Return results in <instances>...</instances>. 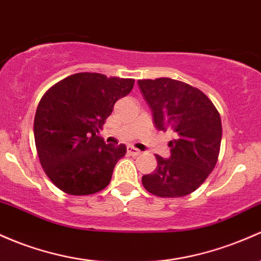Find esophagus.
I'll list each match as a JSON object with an SVG mask.
<instances>
[{"instance_id":"34e87169","label":"esophagus","mask_w":261,"mask_h":261,"mask_svg":"<svg viewBox=\"0 0 261 261\" xmlns=\"http://www.w3.org/2000/svg\"><path fill=\"white\" fill-rule=\"evenodd\" d=\"M127 153L131 156H139V154H141V151L137 150L134 146H127Z\"/></svg>"}]
</instances>
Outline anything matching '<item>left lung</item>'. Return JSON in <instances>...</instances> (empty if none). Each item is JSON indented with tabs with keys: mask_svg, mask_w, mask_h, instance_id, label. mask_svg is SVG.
<instances>
[{
	"mask_svg": "<svg viewBox=\"0 0 261 261\" xmlns=\"http://www.w3.org/2000/svg\"><path fill=\"white\" fill-rule=\"evenodd\" d=\"M140 90L160 131H172L170 159L156 154L157 167L142 176V185L159 197L192 193L205 181L218 160L222 121L205 94L170 78L139 80Z\"/></svg>",
	"mask_w": 261,
	"mask_h": 261,
	"instance_id": "1",
	"label": "left lung"
}]
</instances>
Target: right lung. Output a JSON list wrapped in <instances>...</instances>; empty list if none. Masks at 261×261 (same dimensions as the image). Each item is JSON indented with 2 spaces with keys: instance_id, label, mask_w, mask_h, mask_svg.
<instances>
[{
  "instance_id": "right-lung-1",
  "label": "right lung",
  "mask_w": 261,
  "mask_h": 261,
  "mask_svg": "<svg viewBox=\"0 0 261 261\" xmlns=\"http://www.w3.org/2000/svg\"><path fill=\"white\" fill-rule=\"evenodd\" d=\"M134 83L78 73L43 95L34 116V140L43 170L59 190L87 196L110 183L126 146L107 145L99 133L115 102L133 90Z\"/></svg>"
}]
</instances>
